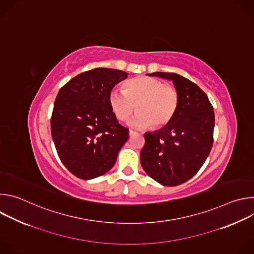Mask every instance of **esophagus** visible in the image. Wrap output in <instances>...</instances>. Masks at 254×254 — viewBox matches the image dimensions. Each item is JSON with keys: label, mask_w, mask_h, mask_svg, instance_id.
Listing matches in <instances>:
<instances>
[{"label": "esophagus", "mask_w": 254, "mask_h": 254, "mask_svg": "<svg viewBox=\"0 0 254 254\" xmlns=\"http://www.w3.org/2000/svg\"><path fill=\"white\" fill-rule=\"evenodd\" d=\"M135 133V131L134 130H132V129H129V131H128V134H129V136H131L132 134H134Z\"/></svg>", "instance_id": "34e87169"}]
</instances>
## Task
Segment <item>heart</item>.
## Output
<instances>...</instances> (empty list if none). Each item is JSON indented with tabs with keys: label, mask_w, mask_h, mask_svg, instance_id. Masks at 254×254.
Instances as JSON below:
<instances>
[{
	"label": "heart",
	"mask_w": 254,
	"mask_h": 254,
	"mask_svg": "<svg viewBox=\"0 0 254 254\" xmlns=\"http://www.w3.org/2000/svg\"><path fill=\"white\" fill-rule=\"evenodd\" d=\"M179 92L157 78L138 76L125 82L124 91L114 89L110 93V105L116 118L127 121L134 112L130 125L135 127L160 129L168 126L179 107Z\"/></svg>",
	"instance_id": "heart-1"
}]
</instances>
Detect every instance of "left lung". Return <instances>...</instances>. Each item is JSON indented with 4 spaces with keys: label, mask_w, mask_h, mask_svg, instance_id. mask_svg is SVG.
I'll list each match as a JSON object with an SVG mask.
<instances>
[{
    "label": "left lung",
    "mask_w": 254,
    "mask_h": 254,
    "mask_svg": "<svg viewBox=\"0 0 254 254\" xmlns=\"http://www.w3.org/2000/svg\"><path fill=\"white\" fill-rule=\"evenodd\" d=\"M173 81L179 107L173 121L162 129L144 134L140 151L142 169L164 186L187 182L205 163L213 146L215 116L206 93L194 82L171 72H154Z\"/></svg>",
    "instance_id": "obj_1"
}]
</instances>
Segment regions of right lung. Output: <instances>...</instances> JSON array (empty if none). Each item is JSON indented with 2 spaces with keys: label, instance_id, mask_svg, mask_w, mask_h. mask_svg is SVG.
Listing matches in <instances>:
<instances>
[{
  "label": "right lung",
  "instance_id": "right-lung-1",
  "mask_svg": "<svg viewBox=\"0 0 254 254\" xmlns=\"http://www.w3.org/2000/svg\"><path fill=\"white\" fill-rule=\"evenodd\" d=\"M127 73L112 68H94L70 79L55 99L51 134L59 159L82 180L110 171L128 139L110 105L113 87Z\"/></svg>",
  "mask_w": 254,
  "mask_h": 254
}]
</instances>
